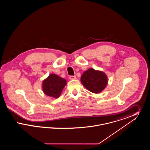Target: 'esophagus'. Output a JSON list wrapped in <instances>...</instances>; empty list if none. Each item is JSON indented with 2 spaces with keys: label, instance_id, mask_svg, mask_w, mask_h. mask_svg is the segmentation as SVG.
Returning a JSON list of instances; mask_svg holds the SVG:
<instances>
[{
  "label": "esophagus",
  "instance_id": "1",
  "mask_svg": "<svg viewBox=\"0 0 150 150\" xmlns=\"http://www.w3.org/2000/svg\"><path fill=\"white\" fill-rule=\"evenodd\" d=\"M69 78L70 80H75L76 79V76H70Z\"/></svg>",
  "mask_w": 150,
  "mask_h": 150
}]
</instances>
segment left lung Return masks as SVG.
<instances>
[{
	"mask_svg": "<svg viewBox=\"0 0 150 150\" xmlns=\"http://www.w3.org/2000/svg\"><path fill=\"white\" fill-rule=\"evenodd\" d=\"M81 82L89 91L94 93L101 92L107 86L108 79L106 74L91 68L81 76Z\"/></svg>",
	"mask_w": 150,
	"mask_h": 150,
	"instance_id": "obj_1",
	"label": "left lung"
}]
</instances>
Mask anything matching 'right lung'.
<instances>
[{
    "label": "right lung",
    "mask_w": 150,
    "mask_h": 150,
    "mask_svg": "<svg viewBox=\"0 0 150 150\" xmlns=\"http://www.w3.org/2000/svg\"><path fill=\"white\" fill-rule=\"evenodd\" d=\"M67 82L56 74H50L47 78L43 80L42 89L45 94L54 98H58Z\"/></svg>",
    "instance_id": "obj_1"
}]
</instances>
